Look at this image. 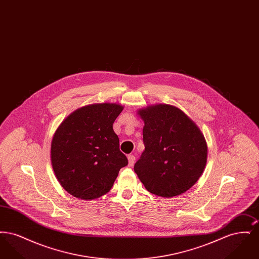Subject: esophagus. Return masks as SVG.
<instances>
[{"mask_svg": "<svg viewBox=\"0 0 259 259\" xmlns=\"http://www.w3.org/2000/svg\"><path fill=\"white\" fill-rule=\"evenodd\" d=\"M127 158H128V165L129 166H133L134 163H135V156L133 154H130V155L127 156Z\"/></svg>", "mask_w": 259, "mask_h": 259, "instance_id": "esophagus-1", "label": "esophagus"}]
</instances>
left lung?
<instances>
[{
	"mask_svg": "<svg viewBox=\"0 0 259 259\" xmlns=\"http://www.w3.org/2000/svg\"><path fill=\"white\" fill-rule=\"evenodd\" d=\"M144 121L145 150L134 166L146 189L161 197L185 193L196 184L207 163L208 147L196 123L168 104L138 111Z\"/></svg>",
	"mask_w": 259,
	"mask_h": 259,
	"instance_id": "obj_1",
	"label": "left lung"
}]
</instances>
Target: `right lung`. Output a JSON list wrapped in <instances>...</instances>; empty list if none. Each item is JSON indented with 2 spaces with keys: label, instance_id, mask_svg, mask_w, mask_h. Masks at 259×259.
Returning <instances> with one entry per match:
<instances>
[{
  "label": "right lung",
  "instance_id": "right-lung-1",
  "mask_svg": "<svg viewBox=\"0 0 259 259\" xmlns=\"http://www.w3.org/2000/svg\"><path fill=\"white\" fill-rule=\"evenodd\" d=\"M122 110L114 103L87 105L68 115L55 131L51 165L59 184L74 197L105 195L128 164L112 128Z\"/></svg>",
  "mask_w": 259,
  "mask_h": 259
}]
</instances>
